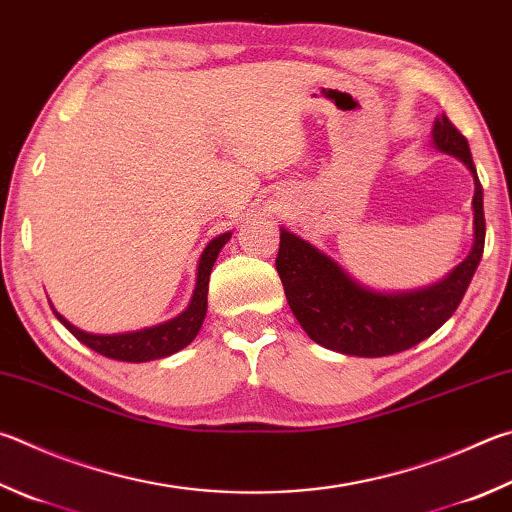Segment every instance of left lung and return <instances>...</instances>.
Here are the masks:
<instances>
[{
    "label": "left lung",
    "mask_w": 512,
    "mask_h": 512,
    "mask_svg": "<svg viewBox=\"0 0 512 512\" xmlns=\"http://www.w3.org/2000/svg\"><path fill=\"white\" fill-rule=\"evenodd\" d=\"M432 143L468 167L475 179V244L470 255L441 282L416 291L380 293L338 266L309 241L280 228L275 268L284 284L288 306L313 342L324 349L360 358H380L405 351L430 338L457 311L483 255L486 219L483 188L472 163L466 136L448 118H436Z\"/></svg>",
    "instance_id": "1"
}]
</instances>
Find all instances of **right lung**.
Here are the masks:
<instances>
[{
  "mask_svg": "<svg viewBox=\"0 0 512 512\" xmlns=\"http://www.w3.org/2000/svg\"><path fill=\"white\" fill-rule=\"evenodd\" d=\"M232 237V232H224L210 241L206 250L201 253L199 266H197V286H194L192 300L188 309L176 315V318L167 320L156 327H147L141 331H127V333H111V336H98V333L82 331L73 327L69 320H64L62 315L53 309L55 318H58L64 327H67L73 336H76L82 345L98 351L100 356L123 360V362H147L156 358L172 356V353L188 347L190 342L197 338V333L206 318L208 311V282L210 271L215 266V259L219 250L226 246V241Z\"/></svg>",
  "mask_w": 512,
  "mask_h": 512,
  "instance_id": "right-lung-1",
  "label": "right lung"
}]
</instances>
